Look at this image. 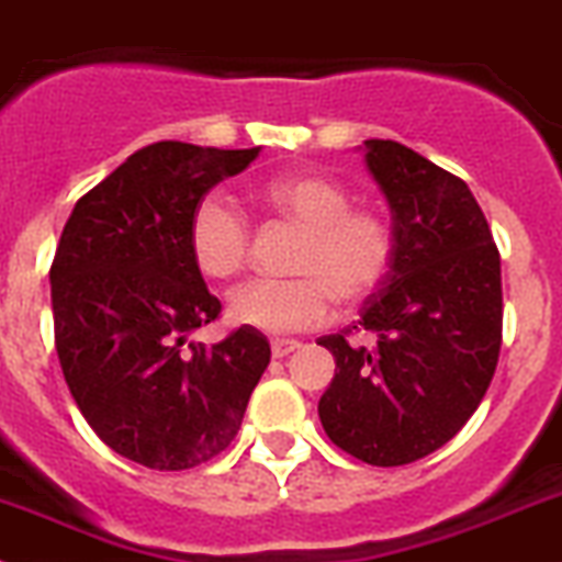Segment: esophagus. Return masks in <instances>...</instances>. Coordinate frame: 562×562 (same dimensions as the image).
Wrapping results in <instances>:
<instances>
[{"instance_id":"esophagus-1","label":"esophagus","mask_w":562,"mask_h":562,"mask_svg":"<svg viewBox=\"0 0 562 562\" xmlns=\"http://www.w3.org/2000/svg\"><path fill=\"white\" fill-rule=\"evenodd\" d=\"M299 346H302L299 340L277 338V340H271V355H274V358H288L291 352H296Z\"/></svg>"}]
</instances>
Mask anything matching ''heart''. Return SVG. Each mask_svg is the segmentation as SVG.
I'll return each mask as SVG.
<instances>
[{"label": "heart", "instance_id": "1", "mask_svg": "<svg viewBox=\"0 0 562 562\" xmlns=\"http://www.w3.org/2000/svg\"><path fill=\"white\" fill-rule=\"evenodd\" d=\"M257 199L302 229L293 280H255L233 291L229 322L260 333H302L324 324L335 299L355 307L385 280L393 257L391 224L374 210L349 207V193L318 175H285ZM249 229L227 199H199L188 222V255L204 280H229L246 263Z\"/></svg>", "mask_w": 562, "mask_h": 562}]
</instances>
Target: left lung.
<instances>
[{
    "label": "left lung",
    "mask_w": 562,
    "mask_h": 562,
    "mask_svg": "<svg viewBox=\"0 0 562 562\" xmlns=\"http://www.w3.org/2000/svg\"><path fill=\"white\" fill-rule=\"evenodd\" d=\"M363 151L391 207L393 257L360 322L318 338L335 358L318 418L352 458L405 465L452 440L494 380L502 266L460 177L396 140H363ZM352 331L375 346L349 345Z\"/></svg>",
    "instance_id": "1"
}]
</instances>
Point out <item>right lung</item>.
<instances>
[{
	"label": "right lung",
	"instance_id": "add662e5",
	"mask_svg": "<svg viewBox=\"0 0 562 562\" xmlns=\"http://www.w3.org/2000/svg\"><path fill=\"white\" fill-rule=\"evenodd\" d=\"M257 155L157 140L91 188L63 227L49 271L63 376L93 432L146 469H193L224 452L271 360L251 327L213 346L188 340L222 313L188 255V222Z\"/></svg>",
	"mask_w": 562,
	"mask_h": 562
}]
</instances>
